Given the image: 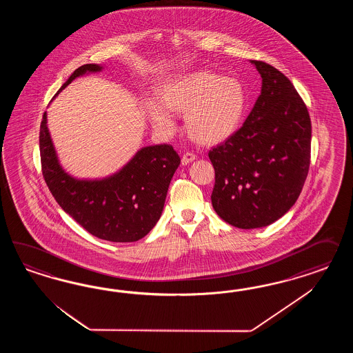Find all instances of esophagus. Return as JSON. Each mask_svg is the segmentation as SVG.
Returning a JSON list of instances; mask_svg holds the SVG:
<instances>
[{
    "instance_id": "34e87169",
    "label": "esophagus",
    "mask_w": 353,
    "mask_h": 353,
    "mask_svg": "<svg viewBox=\"0 0 353 353\" xmlns=\"http://www.w3.org/2000/svg\"><path fill=\"white\" fill-rule=\"evenodd\" d=\"M195 154L194 152H190V151H188V152H185L183 155H182L181 163L183 165H186V164H189V163H192V161H195Z\"/></svg>"
}]
</instances>
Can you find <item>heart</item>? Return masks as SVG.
Listing matches in <instances>:
<instances>
[{
    "instance_id": "b5f03b06",
    "label": "heart",
    "mask_w": 353,
    "mask_h": 353,
    "mask_svg": "<svg viewBox=\"0 0 353 353\" xmlns=\"http://www.w3.org/2000/svg\"><path fill=\"white\" fill-rule=\"evenodd\" d=\"M161 103L150 101L146 112L155 128H174L171 111L186 114L189 136L201 145H217L232 137L245 117L247 92L235 77L210 71L194 72L164 84Z\"/></svg>"
}]
</instances>
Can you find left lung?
<instances>
[{
  "label": "left lung",
  "mask_w": 353,
  "mask_h": 353,
  "mask_svg": "<svg viewBox=\"0 0 353 353\" xmlns=\"http://www.w3.org/2000/svg\"><path fill=\"white\" fill-rule=\"evenodd\" d=\"M261 93L243 125L210 150L214 168L211 201L216 214L241 229L263 228L299 198L310 164V112L286 76L251 61Z\"/></svg>",
  "instance_id": "left-lung-1"
}]
</instances>
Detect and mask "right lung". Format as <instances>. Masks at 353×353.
<instances>
[{
  "mask_svg": "<svg viewBox=\"0 0 353 353\" xmlns=\"http://www.w3.org/2000/svg\"><path fill=\"white\" fill-rule=\"evenodd\" d=\"M98 64L79 67L59 90L77 76L101 71ZM43 180L54 199L86 232L110 242H136L161 219L168 186L181 159L171 145L139 150L117 174L97 181L76 180L59 165L43 112L40 125Z\"/></svg>",
  "mask_w": 353,
  "mask_h": 353,
  "instance_id": "right-lung-1",
  "label": "right lung"
}]
</instances>
